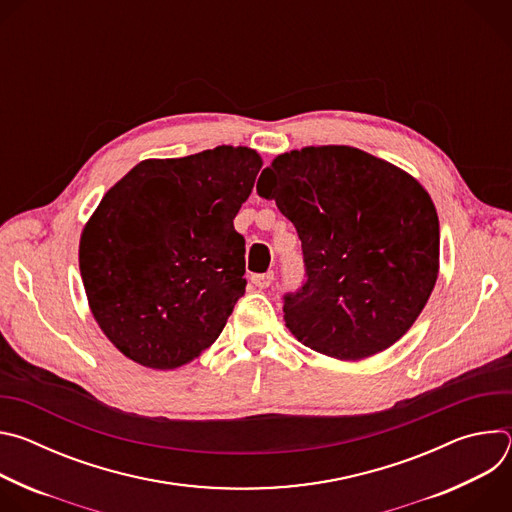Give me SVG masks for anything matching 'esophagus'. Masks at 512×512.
<instances>
[{"instance_id":"1","label":"esophagus","mask_w":512,"mask_h":512,"mask_svg":"<svg viewBox=\"0 0 512 512\" xmlns=\"http://www.w3.org/2000/svg\"><path fill=\"white\" fill-rule=\"evenodd\" d=\"M251 281H253L257 287H269L271 281H273V271L255 273V275H251Z\"/></svg>"}]
</instances>
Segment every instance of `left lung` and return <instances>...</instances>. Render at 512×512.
Instances as JSON below:
<instances>
[{
  "label": "left lung",
  "mask_w": 512,
  "mask_h": 512,
  "mask_svg": "<svg viewBox=\"0 0 512 512\" xmlns=\"http://www.w3.org/2000/svg\"><path fill=\"white\" fill-rule=\"evenodd\" d=\"M263 173L259 196L275 200L302 241L306 281L283 296L291 334L340 360L395 344L440 269V221L425 188L348 145L281 154Z\"/></svg>",
  "instance_id": "1"
}]
</instances>
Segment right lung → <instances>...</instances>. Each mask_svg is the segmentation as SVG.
<instances>
[{"mask_svg":"<svg viewBox=\"0 0 512 512\" xmlns=\"http://www.w3.org/2000/svg\"><path fill=\"white\" fill-rule=\"evenodd\" d=\"M263 162L218 145L145 160L99 202L81 235L91 312L133 362L170 371L223 332L245 294V239L235 216Z\"/></svg>","mask_w":512,"mask_h":512,"instance_id":"1","label":"right lung"}]
</instances>
